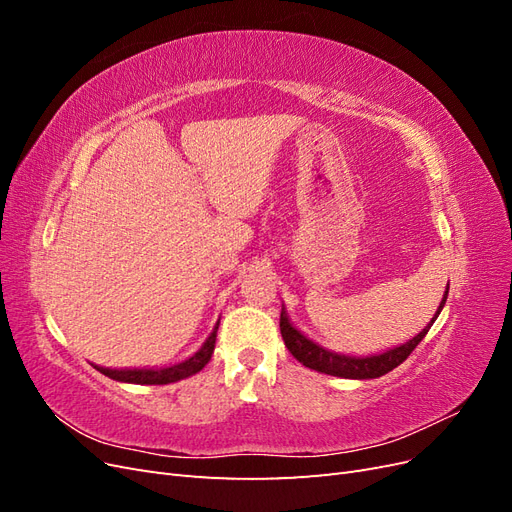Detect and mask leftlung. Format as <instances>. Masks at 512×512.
<instances>
[{"label":"left lung","instance_id":"1","mask_svg":"<svg viewBox=\"0 0 512 512\" xmlns=\"http://www.w3.org/2000/svg\"><path fill=\"white\" fill-rule=\"evenodd\" d=\"M446 297H448V288L444 292L436 316H433L427 327L418 335H414L410 342L395 346V348L380 352V354H371V356L339 354V352H331L327 348L318 346L316 342H312V339L305 337L297 327H292V322L288 320L284 307H282V314H280V331H282L284 344L290 350V354L309 369H316V371H320V374H329V376H337V378H352V380L380 378L384 374H389V371L395 369L397 365L404 363L410 356V352L423 342V337L431 329V324L436 322V318L440 316L442 307L446 303Z\"/></svg>","mask_w":512,"mask_h":512}]
</instances>
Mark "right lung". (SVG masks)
<instances>
[{"label":"right lung","instance_id":"obj_1","mask_svg":"<svg viewBox=\"0 0 512 512\" xmlns=\"http://www.w3.org/2000/svg\"><path fill=\"white\" fill-rule=\"evenodd\" d=\"M218 327L220 322L215 324L211 335L205 339V344L200 346L198 352H194L190 359H185L181 363H175L170 367H156V369H108V367H100L94 365L100 374L108 376L111 380L117 382H130V384H170V382H177L183 378H190L194 374H198L200 369H203L209 361H211V354L215 348V335H218Z\"/></svg>","mask_w":512,"mask_h":512}]
</instances>
